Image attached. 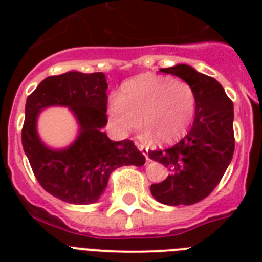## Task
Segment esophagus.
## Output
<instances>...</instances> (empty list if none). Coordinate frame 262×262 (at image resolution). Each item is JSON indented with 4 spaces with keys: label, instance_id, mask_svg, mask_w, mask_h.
I'll return each instance as SVG.
<instances>
[{
    "label": "esophagus",
    "instance_id": "esophagus-1",
    "mask_svg": "<svg viewBox=\"0 0 262 262\" xmlns=\"http://www.w3.org/2000/svg\"><path fill=\"white\" fill-rule=\"evenodd\" d=\"M136 145H137V148H139L140 151H141V154H143V155L145 156V159L149 160V156H148V147H147V145L141 143V141H136Z\"/></svg>",
    "mask_w": 262,
    "mask_h": 262
}]
</instances>
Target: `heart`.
<instances>
[{
    "label": "heart",
    "instance_id": "obj_1",
    "mask_svg": "<svg viewBox=\"0 0 262 262\" xmlns=\"http://www.w3.org/2000/svg\"><path fill=\"white\" fill-rule=\"evenodd\" d=\"M108 117L122 133L141 125L160 143L181 139L195 114V94L185 80L145 73L121 85L108 103Z\"/></svg>",
    "mask_w": 262,
    "mask_h": 262
}]
</instances>
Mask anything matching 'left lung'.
<instances>
[{"instance_id": "1", "label": "left lung", "mask_w": 262, "mask_h": 262, "mask_svg": "<svg viewBox=\"0 0 262 262\" xmlns=\"http://www.w3.org/2000/svg\"><path fill=\"white\" fill-rule=\"evenodd\" d=\"M189 83L195 94L193 126L181 141L166 149L149 151L170 174L151 185V193L166 205H191L211 194L223 178L235 148L234 106L213 77L187 65L160 69Z\"/></svg>"}]
</instances>
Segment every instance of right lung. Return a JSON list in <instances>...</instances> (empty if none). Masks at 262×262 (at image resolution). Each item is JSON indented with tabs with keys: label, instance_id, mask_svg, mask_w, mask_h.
Wrapping results in <instances>:
<instances>
[{
	"label": "right lung",
	"instance_id": "add662e5",
	"mask_svg": "<svg viewBox=\"0 0 262 262\" xmlns=\"http://www.w3.org/2000/svg\"><path fill=\"white\" fill-rule=\"evenodd\" d=\"M107 87L102 72H68L45 79L27 98L23 148L40 186L65 203H96L115 168L145 163L132 140L113 141L102 132L107 123ZM49 105L71 106L79 121V137L67 150H50L38 140L36 117Z\"/></svg>",
	"mask_w": 262,
	"mask_h": 262
}]
</instances>
